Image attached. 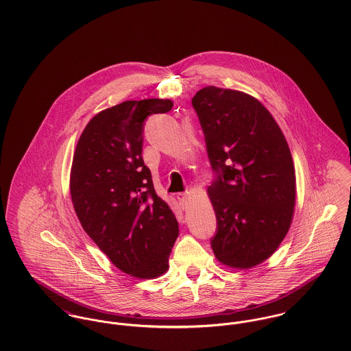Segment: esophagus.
<instances>
[{"instance_id":"1","label":"esophagus","mask_w":351,"mask_h":351,"mask_svg":"<svg viewBox=\"0 0 351 351\" xmlns=\"http://www.w3.org/2000/svg\"><path fill=\"white\" fill-rule=\"evenodd\" d=\"M176 197H177V200L180 202V205L182 206V209H186V206H188V195L186 193H177Z\"/></svg>"}]
</instances>
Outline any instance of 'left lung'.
Wrapping results in <instances>:
<instances>
[{"label":"left lung","mask_w":351,"mask_h":351,"mask_svg":"<svg viewBox=\"0 0 351 351\" xmlns=\"http://www.w3.org/2000/svg\"><path fill=\"white\" fill-rule=\"evenodd\" d=\"M215 178L210 246L231 267L267 259L285 238L296 200L292 154L269 110L246 93L206 86L192 99Z\"/></svg>","instance_id":"left-lung-1"}]
</instances>
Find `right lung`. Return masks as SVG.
<instances>
[{"label": "right lung", "mask_w": 351, "mask_h": 351, "mask_svg": "<svg viewBox=\"0 0 351 351\" xmlns=\"http://www.w3.org/2000/svg\"><path fill=\"white\" fill-rule=\"evenodd\" d=\"M170 100L124 101L96 114L74 152L70 193L75 213L112 263L138 278L169 267L178 221L152 184L142 158L145 121L171 110Z\"/></svg>", "instance_id": "1"}]
</instances>
